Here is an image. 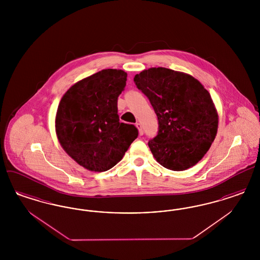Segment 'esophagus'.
Returning <instances> with one entry per match:
<instances>
[{
  "label": "esophagus",
  "instance_id": "34e87169",
  "mask_svg": "<svg viewBox=\"0 0 260 260\" xmlns=\"http://www.w3.org/2000/svg\"><path fill=\"white\" fill-rule=\"evenodd\" d=\"M136 127L138 128V133H139V135L140 136H143V134H144V132H143V128H142V125L140 123H136Z\"/></svg>",
  "mask_w": 260,
  "mask_h": 260
}]
</instances>
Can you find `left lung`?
<instances>
[{"mask_svg": "<svg viewBox=\"0 0 260 260\" xmlns=\"http://www.w3.org/2000/svg\"><path fill=\"white\" fill-rule=\"evenodd\" d=\"M134 80L158 117V135L148 142L156 161L175 172L195 166L217 134L210 92L191 75L164 67L143 70Z\"/></svg>", "mask_w": 260, "mask_h": 260, "instance_id": "1", "label": "left lung"}]
</instances>
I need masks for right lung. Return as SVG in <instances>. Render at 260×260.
Listing matches in <instances>:
<instances>
[{"instance_id": "obj_1", "label": "right lung", "mask_w": 260, "mask_h": 260, "mask_svg": "<svg viewBox=\"0 0 260 260\" xmlns=\"http://www.w3.org/2000/svg\"><path fill=\"white\" fill-rule=\"evenodd\" d=\"M123 70L104 69L77 82L62 96L55 133L64 151L90 172L117 165L138 136L134 124L120 123L118 96L125 87Z\"/></svg>"}]
</instances>
